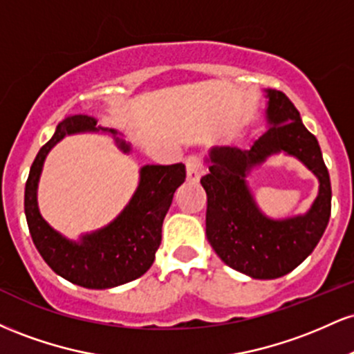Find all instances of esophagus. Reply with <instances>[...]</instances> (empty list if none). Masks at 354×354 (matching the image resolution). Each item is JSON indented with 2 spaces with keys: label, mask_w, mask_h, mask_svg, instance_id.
I'll return each instance as SVG.
<instances>
[{
  "label": "esophagus",
  "mask_w": 354,
  "mask_h": 354,
  "mask_svg": "<svg viewBox=\"0 0 354 354\" xmlns=\"http://www.w3.org/2000/svg\"><path fill=\"white\" fill-rule=\"evenodd\" d=\"M203 166L201 160L198 156H189L186 160V178H188L189 183H198L201 178Z\"/></svg>",
  "instance_id": "34e87169"
}]
</instances>
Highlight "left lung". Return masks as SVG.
Wrapping results in <instances>:
<instances>
[{"instance_id":"8db88e82","label":"left lung","mask_w":354,"mask_h":354,"mask_svg":"<svg viewBox=\"0 0 354 354\" xmlns=\"http://www.w3.org/2000/svg\"><path fill=\"white\" fill-rule=\"evenodd\" d=\"M270 129L250 149L213 148L209 173L201 178L208 196L206 238L230 268L254 279L288 274L313 253L331 214L330 173L315 135L304 128L299 111L283 91L266 89ZM298 157L320 181V191L306 215L271 220L252 200L244 178L270 156Z\"/></svg>"}]
</instances>
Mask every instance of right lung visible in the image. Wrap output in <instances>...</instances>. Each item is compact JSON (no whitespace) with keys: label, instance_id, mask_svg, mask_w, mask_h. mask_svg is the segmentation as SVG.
<instances>
[{"label":"right lung","instance_id":"obj_1","mask_svg":"<svg viewBox=\"0 0 354 354\" xmlns=\"http://www.w3.org/2000/svg\"><path fill=\"white\" fill-rule=\"evenodd\" d=\"M95 126V118L86 115L68 116L56 126L55 135L39 149L31 165L24 188V213L36 250L56 274L78 286L106 290L133 281L151 268L161 245L163 219L171 206L174 191L185 181L186 169L183 163L143 166L136 193L120 216L104 228L81 236L80 243L70 241L39 214L36 189L44 158L53 146L68 135L98 131ZM116 143L124 153L131 149L120 138H116Z\"/></svg>","mask_w":354,"mask_h":354}]
</instances>
